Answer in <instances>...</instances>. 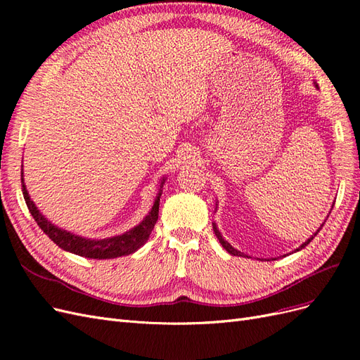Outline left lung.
<instances>
[{
    "mask_svg": "<svg viewBox=\"0 0 360 360\" xmlns=\"http://www.w3.org/2000/svg\"><path fill=\"white\" fill-rule=\"evenodd\" d=\"M321 226H323V225H321ZM213 228H214V233H216L217 238H219V242H221V245H222V246H224V248H225V249L228 250V252H230L231 255H236V257H243V254L240 252V250H237V249H234V248H233V246H231L230 243H228V242H225V240H224V238H222V236H221V233L216 230V225H214ZM320 230H321V228H320ZM320 230H317V233H319ZM317 233H315V234H314V236H312L311 238H308V240H307V242H304V243H303V245H302V246H300L299 249H296V250H300L302 248H304V246H307V245H309V243H311V240H312V238H314L315 236H317Z\"/></svg>",
    "mask_w": 360,
    "mask_h": 360,
    "instance_id": "obj_1",
    "label": "left lung"
}]
</instances>
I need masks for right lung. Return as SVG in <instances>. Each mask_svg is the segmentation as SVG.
I'll use <instances>...</instances> for the list:
<instances>
[{
  "label": "right lung",
  "instance_id": "obj_1",
  "mask_svg": "<svg viewBox=\"0 0 360 360\" xmlns=\"http://www.w3.org/2000/svg\"><path fill=\"white\" fill-rule=\"evenodd\" d=\"M20 183H22V193H24L28 210L32 214V217H34L37 225L43 230V233L48 234L51 240L61 249L69 250L72 254L81 255L85 258L106 259V258H117V257L135 252L136 249H139L147 242V238L150 233L153 231L159 217V198L162 195L160 192L155 201L153 209H151V212L146 216V219L138 226H135L134 230H130L122 236L103 238V240H89V238H84L79 236L70 234L64 230H60V228L53 226L51 222H48L45 217L39 213L34 202L30 200V195L25 189L24 179H22V171H20Z\"/></svg>",
  "mask_w": 360,
  "mask_h": 360
}]
</instances>
